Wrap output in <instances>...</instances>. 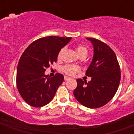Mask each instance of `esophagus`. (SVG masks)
Wrapping results in <instances>:
<instances>
[{
    "label": "esophagus",
    "instance_id": "esophagus-1",
    "mask_svg": "<svg viewBox=\"0 0 134 134\" xmlns=\"http://www.w3.org/2000/svg\"><path fill=\"white\" fill-rule=\"evenodd\" d=\"M70 79H71V78L69 77V76H65V81H69V80Z\"/></svg>",
    "mask_w": 134,
    "mask_h": 134
}]
</instances>
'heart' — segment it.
<instances>
[{
	"mask_svg": "<svg viewBox=\"0 0 134 134\" xmlns=\"http://www.w3.org/2000/svg\"><path fill=\"white\" fill-rule=\"evenodd\" d=\"M76 51H77L78 54L80 56L82 55H87V53H88V51H87V48H86V46L81 44L78 45L76 46ZM63 52V48H62L58 52V58H60L61 55H62ZM62 70H63V72H65L67 75H74V74L76 73L79 70V68L77 66H76V65H66L65 66H63V68H62Z\"/></svg>",
	"mask_w": 134,
	"mask_h": 134,
	"instance_id": "heart-1",
	"label": "heart"
}]
</instances>
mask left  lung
<instances>
[{"label": "left lung", "instance_id": "1", "mask_svg": "<svg viewBox=\"0 0 134 134\" xmlns=\"http://www.w3.org/2000/svg\"><path fill=\"white\" fill-rule=\"evenodd\" d=\"M94 47V55L86 75L92 77L86 82L78 79L74 95L83 106L100 108L110 102L120 82V67L115 53L110 46L95 38L87 37Z\"/></svg>", "mask_w": 134, "mask_h": 134}]
</instances>
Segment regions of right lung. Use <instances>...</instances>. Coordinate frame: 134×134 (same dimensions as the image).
I'll use <instances>...</instances> for the list:
<instances>
[{"label": "right lung", "instance_id": "add662e5", "mask_svg": "<svg viewBox=\"0 0 134 134\" xmlns=\"http://www.w3.org/2000/svg\"><path fill=\"white\" fill-rule=\"evenodd\" d=\"M71 37L48 36L37 40L24 51L16 70V86L24 100L33 107H42L54 97L64 76L45 75L48 67L57 61L58 54Z\"/></svg>", "mask_w": 134, "mask_h": 134}]
</instances>
